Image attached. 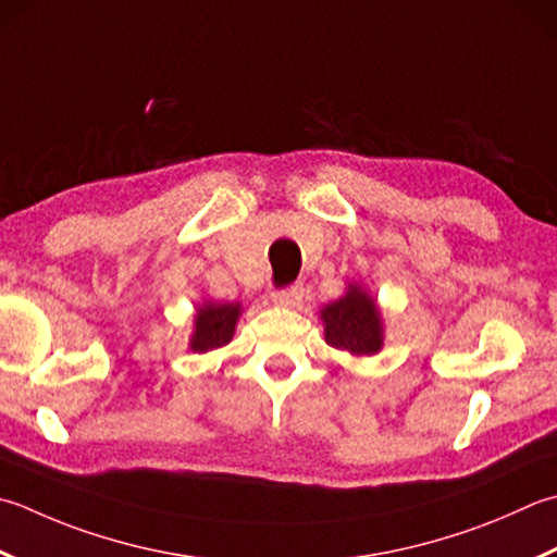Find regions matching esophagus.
<instances>
[{
    "label": "esophagus",
    "mask_w": 557,
    "mask_h": 557,
    "mask_svg": "<svg viewBox=\"0 0 557 557\" xmlns=\"http://www.w3.org/2000/svg\"><path fill=\"white\" fill-rule=\"evenodd\" d=\"M301 297H304V289L301 287H287V289H280V292L272 294V301H275L277 307L294 309V307H299Z\"/></svg>",
    "instance_id": "esophagus-1"
}]
</instances>
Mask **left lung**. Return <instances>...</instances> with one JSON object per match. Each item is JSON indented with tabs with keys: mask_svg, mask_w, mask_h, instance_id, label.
Wrapping results in <instances>:
<instances>
[{
	"mask_svg": "<svg viewBox=\"0 0 557 557\" xmlns=\"http://www.w3.org/2000/svg\"><path fill=\"white\" fill-rule=\"evenodd\" d=\"M325 343L352 357H372L384 347V315L376 297L359 282H347L341 299L319 311Z\"/></svg>",
	"mask_w": 557,
	"mask_h": 557,
	"instance_id": "8db88e82",
	"label": "left lung"
}]
</instances>
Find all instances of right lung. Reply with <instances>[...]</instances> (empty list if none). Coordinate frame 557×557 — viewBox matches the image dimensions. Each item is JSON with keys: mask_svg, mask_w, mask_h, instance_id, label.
<instances>
[{"mask_svg": "<svg viewBox=\"0 0 557 557\" xmlns=\"http://www.w3.org/2000/svg\"><path fill=\"white\" fill-rule=\"evenodd\" d=\"M244 307L238 301L202 299V304H198L193 313V333L188 341L190 350L205 355L232 343Z\"/></svg>", "mask_w": 557, "mask_h": 557, "instance_id": "1", "label": "right lung"}]
</instances>
